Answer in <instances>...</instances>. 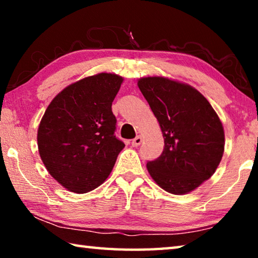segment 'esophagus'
Returning a JSON list of instances; mask_svg holds the SVG:
<instances>
[{
	"label": "esophagus",
	"instance_id": "1",
	"mask_svg": "<svg viewBox=\"0 0 258 258\" xmlns=\"http://www.w3.org/2000/svg\"><path fill=\"white\" fill-rule=\"evenodd\" d=\"M142 143V137H140V135H138L137 138L132 140V146L133 147H139L140 145Z\"/></svg>",
	"mask_w": 258,
	"mask_h": 258
}]
</instances>
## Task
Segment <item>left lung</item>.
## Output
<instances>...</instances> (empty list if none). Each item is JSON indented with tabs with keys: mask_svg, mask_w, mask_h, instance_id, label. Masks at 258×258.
Instances as JSON below:
<instances>
[{
	"mask_svg": "<svg viewBox=\"0 0 258 258\" xmlns=\"http://www.w3.org/2000/svg\"><path fill=\"white\" fill-rule=\"evenodd\" d=\"M138 86L159 121L165 147L147 163L161 189L189 194L215 173L224 152V130L217 113L194 87L166 77H143Z\"/></svg>",
	"mask_w": 258,
	"mask_h": 258,
	"instance_id": "obj_1",
	"label": "left lung"
}]
</instances>
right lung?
<instances>
[{
  "instance_id": "1",
  "label": "right lung",
  "mask_w": 258,
  "mask_h": 258,
  "mask_svg": "<svg viewBox=\"0 0 258 258\" xmlns=\"http://www.w3.org/2000/svg\"><path fill=\"white\" fill-rule=\"evenodd\" d=\"M123 78L101 73L67 86L52 100L38 126L37 146L51 176L85 194L101 185L125 147L116 138L111 104Z\"/></svg>"
}]
</instances>
